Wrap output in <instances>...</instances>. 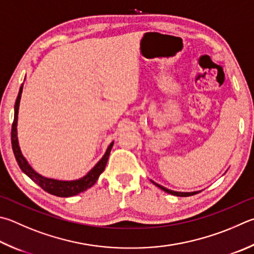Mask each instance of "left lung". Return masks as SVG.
Here are the masks:
<instances>
[{
  "instance_id": "obj_1",
  "label": "left lung",
  "mask_w": 254,
  "mask_h": 254,
  "mask_svg": "<svg viewBox=\"0 0 254 254\" xmlns=\"http://www.w3.org/2000/svg\"><path fill=\"white\" fill-rule=\"evenodd\" d=\"M153 183L155 184L156 187H159L161 190H163L165 192L170 193V194H173V195H177V196H190V195H194V194H196V193H199V192H175V191H172V190H169V189L164 188L162 186H160V184H158V183H155V182H153Z\"/></svg>"
}]
</instances>
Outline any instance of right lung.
Instances as JSON below:
<instances>
[{"instance_id": "obj_1", "label": "right lung", "mask_w": 254, "mask_h": 254, "mask_svg": "<svg viewBox=\"0 0 254 254\" xmlns=\"http://www.w3.org/2000/svg\"><path fill=\"white\" fill-rule=\"evenodd\" d=\"M23 91V85H21L20 91H18V95L15 101L14 105V120L12 123V130H11V141H12V149L13 153L15 155V159L17 161L18 167L24 172L27 177H29L32 181H34L38 186L43 189L44 191H47L50 194L61 196V197H67L72 195L79 194L80 192L85 191L86 189L91 188L96 182V180L99 179L100 174L104 171L105 165H107L110 152L113 146V142L109 145L107 152L103 155V158L101 159L95 167L87 173L85 177H83L80 180H75V181H59V180L48 179L44 178L39 173H36L33 169L31 168V165L27 163V161L24 159L22 152L20 150L17 142V133H16V124H17V113H18V105H20L21 94Z\"/></svg>"}]
</instances>
